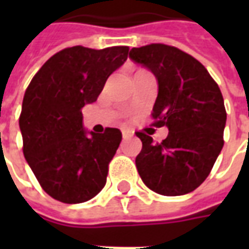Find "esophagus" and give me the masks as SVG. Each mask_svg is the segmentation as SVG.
<instances>
[{
	"label": "esophagus",
	"mask_w": 249,
	"mask_h": 249,
	"mask_svg": "<svg viewBox=\"0 0 249 249\" xmlns=\"http://www.w3.org/2000/svg\"><path fill=\"white\" fill-rule=\"evenodd\" d=\"M132 136H133V133L129 132V130H123V139H124V140H128Z\"/></svg>",
	"instance_id": "esophagus-1"
}]
</instances>
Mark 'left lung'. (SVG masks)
<instances>
[{
  "label": "left lung",
  "mask_w": 249,
  "mask_h": 249,
  "mask_svg": "<svg viewBox=\"0 0 249 249\" xmlns=\"http://www.w3.org/2000/svg\"><path fill=\"white\" fill-rule=\"evenodd\" d=\"M129 58L156 77L153 125L169 129L161 142L136 133L142 141L136 157L141 180L164 196L192 192L208 178L224 145L227 112L219 85L201 62L175 46L132 48Z\"/></svg>",
  "instance_id": "obj_1"
}]
</instances>
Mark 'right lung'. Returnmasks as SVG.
I'll use <instances>...</instances> for the list:
<instances>
[{"label":"right lung","mask_w":249,"mask_h":249,"mask_svg":"<svg viewBox=\"0 0 249 249\" xmlns=\"http://www.w3.org/2000/svg\"><path fill=\"white\" fill-rule=\"evenodd\" d=\"M128 53V46L66 48L41 66L25 92L19 116L24 156L42 189L61 203L88 201L107 183L123 135L117 128L88 132L81 109L97 100Z\"/></svg>","instance_id":"right-lung-1"}]
</instances>
